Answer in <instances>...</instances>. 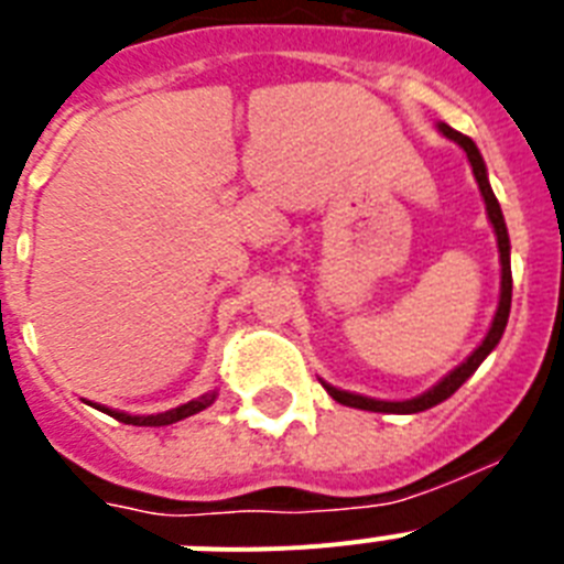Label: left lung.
I'll return each mask as SVG.
<instances>
[{
  "mask_svg": "<svg viewBox=\"0 0 564 564\" xmlns=\"http://www.w3.org/2000/svg\"><path fill=\"white\" fill-rule=\"evenodd\" d=\"M437 129H441V132L446 134L449 141H455L457 147L466 152L468 163H471V172H475L477 186H480L482 200H486L488 220H491V226H495L497 248H500V265H502L500 305H497L495 322H491V327H488V333H486V338L480 341V347H477V350L471 352V356H468L460 367H455L449 376L441 378V381H437L432 390H426L423 395H417V398H410V401H378V398L356 395V392L338 390V387H333V383L322 381V387L327 390V395H333V401L344 403V406H356V410H367V412H392V415H415V412L432 410V406H437V403L446 401L449 395H455L463 383H466L468 376H475V370L480 367L482 361H486L488 352L495 350L497 344H500L502 330H506V325H508V313H511V242H508V228H506V220H502L500 203H497L495 192H491V186H488L486 163H482V154H480V149L475 147V141H471V138H466L463 132H457V129L446 127V123H437Z\"/></svg>",
  "mask_w": 564,
  "mask_h": 564,
  "instance_id": "left-lung-1",
  "label": "left lung"
}]
</instances>
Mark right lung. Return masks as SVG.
I'll return each instance as SVG.
<instances>
[{
    "mask_svg": "<svg viewBox=\"0 0 564 564\" xmlns=\"http://www.w3.org/2000/svg\"><path fill=\"white\" fill-rule=\"evenodd\" d=\"M214 398H217V390L206 392V395H200V398H194V401L183 403V406H174V410H169V412H158V415H127V412L107 410V406H101V403H96V410L107 412V415L115 417V421L132 423V426H169V423H177V421H183V417L197 415V412H203L206 406H212Z\"/></svg>",
    "mask_w": 564,
    "mask_h": 564,
    "instance_id": "right-lung-1",
    "label": "right lung"
}]
</instances>
